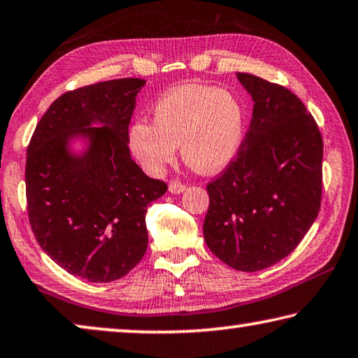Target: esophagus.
<instances>
[{
	"instance_id": "esophagus-1",
	"label": "esophagus",
	"mask_w": 358,
	"mask_h": 358,
	"mask_svg": "<svg viewBox=\"0 0 358 358\" xmlns=\"http://www.w3.org/2000/svg\"><path fill=\"white\" fill-rule=\"evenodd\" d=\"M185 190V185L182 182H179V180H173L171 184H169V192L171 194H182Z\"/></svg>"
}]
</instances>
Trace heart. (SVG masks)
Wrapping results in <instances>:
<instances>
[{"label":"heart","mask_w":358,"mask_h":358,"mask_svg":"<svg viewBox=\"0 0 358 358\" xmlns=\"http://www.w3.org/2000/svg\"><path fill=\"white\" fill-rule=\"evenodd\" d=\"M153 124L137 122L129 145L150 173H162L176 157L201 174L222 171L238 155L246 133V115L234 94L205 85H182L153 106Z\"/></svg>","instance_id":"heart-1"}]
</instances>
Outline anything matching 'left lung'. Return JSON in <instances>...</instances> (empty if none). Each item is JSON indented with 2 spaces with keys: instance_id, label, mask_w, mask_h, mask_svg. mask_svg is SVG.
I'll return each mask as SVG.
<instances>
[{
  "instance_id": "obj_1",
  "label": "left lung",
  "mask_w": 358,
  "mask_h": 358,
  "mask_svg": "<svg viewBox=\"0 0 358 358\" xmlns=\"http://www.w3.org/2000/svg\"><path fill=\"white\" fill-rule=\"evenodd\" d=\"M252 118L236 160L208 184L203 235L235 271L257 272L293 252L320 211L323 141L298 96L236 73Z\"/></svg>"
}]
</instances>
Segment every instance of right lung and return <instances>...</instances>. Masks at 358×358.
Wrapping results in <instances>:
<instances>
[{
	"label": "right lung",
	"mask_w": 358,
	"mask_h": 358,
	"mask_svg": "<svg viewBox=\"0 0 358 358\" xmlns=\"http://www.w3.org/2000/svg\"><path fill=\"white\" fill-rule=\"evenodd\" d=\"M144 85L122 78L65 92L43 115L27 148V210L35 238L57 266L87 282H113L139 264L148 243L147 208L168 189L129 153L128 128Z\"/></svg>",
	"instance_id": "obj_1"
}]
</instances>
